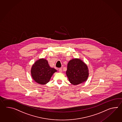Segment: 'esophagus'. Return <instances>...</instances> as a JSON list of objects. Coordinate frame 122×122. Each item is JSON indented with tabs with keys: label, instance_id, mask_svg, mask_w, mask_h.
<instances>
[{
	"label": "esophagus",
	"instance_id": "34e87169",
	"mask_svg": "<svg viewBox=\"0 0 122 122\" xmlns=\"http://www.w3.org/2000/svg\"><path fill=\"white\" fill-rule=\"evenodd\" d=\"M59 72L61 73L62 72V68H60L59 69Z\"/></svg>",
	"mask_w": 122,
	"mask_h": 122
}]
</instances>
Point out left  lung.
<instances>
[{
  "label": "left lung",
  "instance_id": "1",
  "mask_svg": "<svg viewBox=\"0 0 122 122\" xmlns=\"http://www.w3.org/2000/svg\"><path fill=\"white\" fill-rule=\"evenodd\" d=\"M66 74L70 83L78 85L87 81L89 71L85 62L80 58H74L68 63Z\"/></svg>",
  "mask_w": 122,
  "mask_h": 122
}]
</instances>
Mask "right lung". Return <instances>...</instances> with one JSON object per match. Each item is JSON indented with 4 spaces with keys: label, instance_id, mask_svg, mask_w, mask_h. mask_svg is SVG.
<instances>
[{
    "label": "right lung",
    "instance_id": "1",
    "mask_svg": "<svg viewBox=\"0 0 122 122\" xmlns=\"http://www.w3.org/2000/svg\"><path fill=\"white\" fill-rule=\"evenodd\" d=\"M31 76L34 80L41 85H45L49 81L53 75L57 71L51 67L44 58L36 61L31 69Z\"/></svg>",
    "mask_w": 122,
    "mask_h": 122
}]
</instances>
